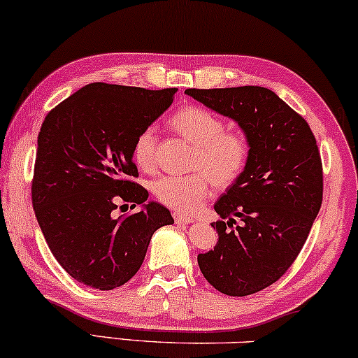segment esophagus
I'll return each instance as SVG.
<instances>
[{"mask_svg":"<svg viewBox=\"0 0 358 358\" xmlns=\"http://www.w3.org/2000/svg\"><path fill=\"white\" fill-rule=\"evenodd\" d=\"M173 218H175L176 223H183V224H188V223H192V221H193L192 216L183 215V213H180V211L173 213Z\"/></svg>","mask_w":358,"mask_h":358,"instance_id":"esophagus-1","label":"esophagus"}]
</instances>
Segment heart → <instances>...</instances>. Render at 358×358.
I'll use <instances>...</instances> for the list:
<instances>
[{"instance_id":"1","label":"heart","mask_w":358,"mask_h":358,"mask_svg":"<svg viewBox=\"0 0 358 358\" xmlns=\"http://www.w3.org/2000/svg\"><path fill=\"white\" fill-rule=\"evenodd\" d=\"M170 127L193 145L188 175H166L153 183V194L164 205L178 211H194L210 193L211 182L220 188L231 187L250 162V140L238 130H224V122L205 107L187 106L170 117ZM134 162L142 170L157 164V135L147 127L135 138Z\"/></svg>"}]
</instances>
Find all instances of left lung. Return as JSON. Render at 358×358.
I'll return each mask as SVG.
<instances>
[{"mask_svg": "<svg viewBox=\"0 0 358 358\" xmlns=\"http://www.w3.org/2000/svg\"><path fill=\"white\" fill-rule=\"evenodd\" d=\"M185 94L241 127L250 140L246 170L215 203V250L198 255L216 291L243 297L291 268L322 205V162L310 127L273 90L259 85L187 89ZM242 220L236 230L225 224ZM228 219V222H224Z\"/></svg>", "mask_w": 358, "mask_h": 358, "instance_id": "obj_1", "label": "left lung"}]
</instances>
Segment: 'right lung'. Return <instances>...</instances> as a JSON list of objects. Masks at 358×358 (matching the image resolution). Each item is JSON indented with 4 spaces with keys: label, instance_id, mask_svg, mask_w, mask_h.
Masks as SVG:
<instances>
[{
    "label": "right lung",
    "instance_id": "right-lung-1",
    "mask_svg": "<svg viewBox=\"0 0 358 358\" xmlns=\"http://www.w3.org/2000/svg\"><path fill=\"white\" fill-rule=\"evenodd\" d=\"M176 89L94 83L46 115L38 137L33 208L49 250L69 275L110 291L137 274L153 233L173 224L132 178L137 135L171 106ZM122 201L143 210L115 219Z\"/></svg>",
    "mask_w": 358,
    "mask_h": 358
}]
</instances>
